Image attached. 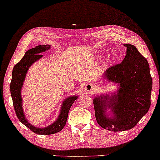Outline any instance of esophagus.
<instances>
[{
    "mask_svg": "<svg viewBox=\"0 0 160 160\" xmlns=\"http://www.w3.org/2000/svg\"><path fill=\"white\" fill-rule=\"evenodd\" d=\"M96 89V86L94 83H87L84 88V90L88 93V94H92L94 93Z\"/></svg>",
    "mask_w": 160,
    "mask_h": 160,
    "instance_id": "esophagus-1",
    "label": "esophagus"
}]
</instances>
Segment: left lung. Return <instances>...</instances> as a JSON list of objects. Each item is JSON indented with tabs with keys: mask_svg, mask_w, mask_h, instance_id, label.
I'll return each instance as SVG.
<instances>
[{
	"mask_svg": "<svg viewBox=\"0 0 160 160\" xmlns=\"http://www.w3.org/2000/svg\"><path fill=\"white\" fill-rule=\"evenodd\" d=\"M127 52L121 63L107 69L104 77L120 84L117 94L97 97L93 100L95 118L99 126L113 132L133 128L148 111L152 80L149 64L134 45L125 44ZM113 116L107 117L106 107Z\"/></svg>",
	"mask_w": 160,
	"mask_h": 160,
	"instance_id": "obj_1",
	"label": "left lung"
}]
</instances>
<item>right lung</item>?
<instances>
[{
  "label": "right lung",
  "instance_id": "right-lung-1",
  "mask_svg": "<svg viewBox=\"0 0 160 160\" xmlns=\"http://www.w3.org/2000/svg\"><path fill=\"white\" fill-rule=\"evenodd\" d=\"M50 47V45H38V46H36L32 49L27 51L25 55L21 59V61L14 65L12 74L10 92L12 98L15 113L21 122L23 123L34 133L38 134H52L62 130L67 122L70 108L75 99H77V96H72V97L66 99L63 102L61 113H60L58 119L49 127L42 129L35 128L26 120L23 111L22 99L21 97V90H22L24 78L26 77L27 71L30 66L33 62L38 61L39 58H42V55H41L40 53L48 50Z\"/></svg>",
  "mask_w": 160,
  "mask_h": 160
}]
</instances>
